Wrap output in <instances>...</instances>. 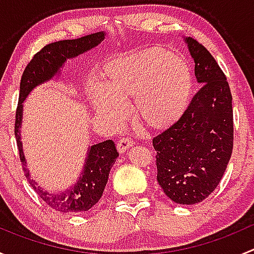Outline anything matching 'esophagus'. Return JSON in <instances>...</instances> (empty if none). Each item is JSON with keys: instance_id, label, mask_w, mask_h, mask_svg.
<instances>
[{"instance_id": "1", "label": "esophagus", "mask_w": 254, "mask_h": 254, "mask_svg": "<svg viewBox=\"0 0 254 254\" xmlns=\"http://www.w3.org/2000/svg\"><path fill=\"white\" fill-rule=\"evenodd\" d=\"M131 146H132L131 139H129V137H123V139H120L119 141H118L117 148L120 153H124L125 151H127L129 147H131Z\"/></svg>"}]
</instances>
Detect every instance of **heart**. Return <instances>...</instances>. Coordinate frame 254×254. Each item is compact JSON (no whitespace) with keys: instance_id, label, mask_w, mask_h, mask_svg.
Instances as JSON below:
<instances>
[{"instance_id":"b5f03b06","label":"heart","mask_w":254,"mask_h":254,"mask_svg":"<svg viewBox=\"0 0 254 254\" xmlns=\"http://www.w3.org/2000/svg\"><path fill=\"white\" fill-rule=\"evenodd\" d=\"M190 68L183 58L161 48H151L113 59L104 66V91L93 83L89 99L97 113L118 118V101L134 99L137 119L150 129H166L182 117L193 84Z\"/></svg>"}]
</instances>
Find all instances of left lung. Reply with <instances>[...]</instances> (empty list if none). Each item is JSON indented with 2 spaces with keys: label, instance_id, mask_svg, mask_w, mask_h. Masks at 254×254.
<instances>
[{
  "label": "left lung",
  "instance_id": "8db88e82",
  "mask_svg": "<svg viewBox=\"0 0 254 254\" xmlns=\"http://www.w3.org/2000/svg\"><path fill=\"white\" fill-rule=\"evenodd\" d=\"M203 86L188 108L152 139L157 182L177 204L193 205L207 198L221 181L234 147V111L229 82L205 47L186 38Z\"/></svg>",
  "mask_w": 254,
  "mask_h": 254
}]
</instances>
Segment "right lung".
I'll use <instances>...</instances> for the list:
<instances>
[{"instance_id": "1", "label": "right lung", "mask_w": 254, "mask_h": 254, "mask_svg": "<svg viewBox=\"0 0 254 254\" xmlns=\"http://www.w3.org/2000/svg\"><path fill=\"white\" fill-rule=\"evenodd\" d=\"M104 37H106L104 32H98L84 35L78 39L60 40V42L45 45L42 50L38 51L33 56L20 78L19 99H18L16 123H14V135H16L18 151H19L20 162H22L24 175L32 188L49 206L55 209L56 211L67 212V214L83 212L88 211L92 206L96 205L102 198V194L108 182L109 171L119 156V152L112 140H106V141L91 146L86 163H84L83 172L78 178L77 183L72 188L66 189L61 193H48L42 187L37 186V182L34 179L30 178L27 165H25L22 141H20L23 102L33 88L58 75L60 72V67H63L67 59L76 58L97 47L99 43L103 42Z\"/></svg>"}]
</instances>
